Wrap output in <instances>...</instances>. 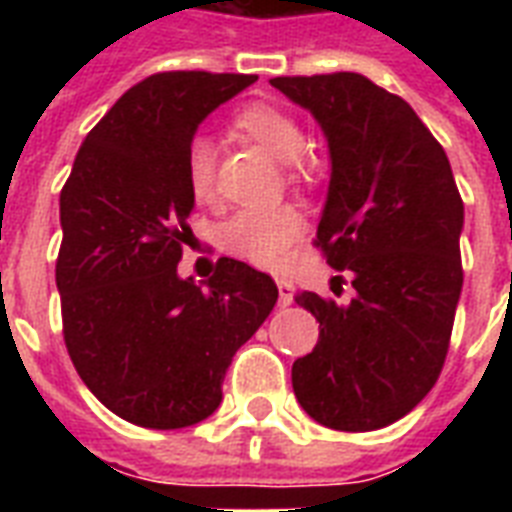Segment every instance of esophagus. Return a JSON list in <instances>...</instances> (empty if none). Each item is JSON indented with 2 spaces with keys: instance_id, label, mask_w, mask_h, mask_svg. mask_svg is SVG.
I'll list each match as a JSON object with an SVG mask.
<instances>
[{
  "instance_id": "esophagus-1",
  "label": "esophagus",
  "mask_w": 512,
  "mask_h": 512,
  "mask_svg": "<svg viewBox=\"0 0 512 512\" xmlns=\"http://www.w3.org/2000/svg\"><path fill=\"white\" fill-rule=\"evenodd\" d=\"M276 284H279V305L281 308H287V305H292V300H295V287H292L287 279H276Z\"/></svg>"
}]
</instances>
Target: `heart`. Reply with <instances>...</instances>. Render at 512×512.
Listing matches in <instances>:
<instances>
[{
	"instance_id": "heart-1",
	"label": "heart",
	"mask_w": 512,
	"mask_h": 512,
	"mask_svg": "<svg viewBox=\"0 0 512 512\" xmlns=\"http://www.w3.org/2000/svg\"><path fill=\"white\" fill-rule=\"evenodd\" d=\"M233 127L268 148L276 159L287 162L292 183H308L316 164L303 154L305 132L295 116L271 103H249L233 116ZM185 180L193 201L215 204L217 199V148L212 138L196 135L185 151ZM305 231V217L295 204H276L265 209H241L220 225V247L247 263L273 268L284 260L289 247Z\"/></svg>"
}]
</instances>
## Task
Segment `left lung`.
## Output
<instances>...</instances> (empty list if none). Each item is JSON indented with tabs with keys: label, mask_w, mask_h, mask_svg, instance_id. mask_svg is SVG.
Returning a JSON list of instances; mask_svg holds the SVG:
<instances>
[{
	"label": "left lung",
	"mask_w": 512,
	"mask_h": 512,
	"mask_svg": "<svg viewBox=\"0 0 512 512\" xmlns=\"http://www.w3.org/2000/svg\"><path fill=\"white\" fill-rule=\"evenodd\" d=\"M271 84L327 135L332 177L316 247L356 289L348 305L316 292L295 297L321 332L292 364V388L327 428H385L428 396L444 366L462 292L460 191L414 108L366 76H276Z\"/></svg>",
	"instance_id": "left-lung-1"
}]
</instances>
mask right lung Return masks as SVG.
Listing matches in <instances>:
<instances>
[{
  "mask_svg": "<svg viewBox=\"0 0 512 512\" xmlns=\"http://www.w3.org/2000/svg\"><path fill=\"white\" fill-rule=\"evenodd\" d=\"M252 74L164 71L116 100L60 191L55 284L82 382L122 420L188 428L223 401L233 353L276 305L268 273L220 257L201 287L177 276L191 228L185 151Z\"/></svg>",
  "mask_w": 512,
  "mask_h": 512,
  "instance_id": "1",
  "label": "right lung"
}]
</instances>
